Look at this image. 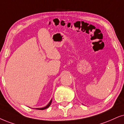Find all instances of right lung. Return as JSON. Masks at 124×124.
I'll return each mask as SVG.
<instances>
[{
  "mask_svg": "<svg viewBox=\"0 0 124 124\" xmlns=\"http://www.w3.org/2000/svg\"><path fill=\"white\" fill-rule=\"evenodd\" d=\"M51 102H52V99L50 100V101L49 102V103L47 105L45 106V107H43V108H35L36 109H38V110H44V109H46L47 108H48L50 106V105L51 104Z\"/></svg>",
  "mask_w": 124,
  "mask_h": 124,
  "instance_id": "right-lung-1",
  "label": "right lung"
}]
</instances>
